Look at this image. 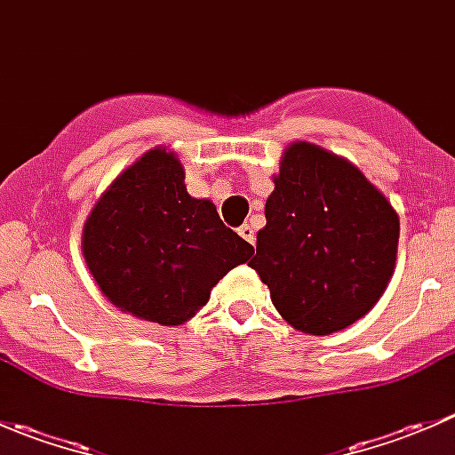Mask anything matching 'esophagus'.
I'll return each instance as SVG.
<instances>
[{"label":"esophagus","instance_id":"esophagus-1","mask_svg":"<svg viewBox=\"0 0 455 455\" xmlns=\"http://www.w3.org/2000/svg\"><path fill=\"white\" fill-rule=\"evenodd\" d=\"M240 235L244 237V240L249 242V244H255V231H253V227H249V224L240 227Z\"/></svg>","mask_w":455,"mask_h":455}]
</instances>
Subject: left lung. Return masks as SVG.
<instances>
[{
	"instance_id": "left-lung-1",
	"label": "left lung",
	"mask_w": 455,
	"mask_h": 455,
	"mask_svg": "<svg viewBox=\"0 0 455 455\" xmlns=\"http://www.w3.org/2000/svg\"><path fill=\"white\" fill-rule=\"evenodd\" d=\"M273 182L249 266L292 328L339 332L368 315L392 279L396 211L350 160L306 140L283 149Z\"/></svg>"
}]
</instances>
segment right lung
Listing matches in <instances>:
<instances>
[{
  "instance_id": "1",
  "label": "right lung",
  "mask_w": 455,
  "mask_h": 455,
  "mask_svg": "<svg viewBox=\"0 0 455 455\" xmlns=\"http://www.w3.org/2000/svg\"><path fill=\"white\" fill-rule=\"evenodd\" d=\"M81 251L109 304L136 319L180 325L253 246L224 227L213 202L187 194L178 156L154 147L96 202Z\"/></svg>"
}]
</instances>
